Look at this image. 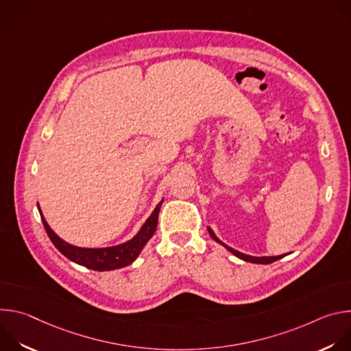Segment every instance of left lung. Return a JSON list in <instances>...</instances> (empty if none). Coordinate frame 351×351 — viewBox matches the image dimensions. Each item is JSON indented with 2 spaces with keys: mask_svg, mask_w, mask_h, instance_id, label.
Wrapping results in <instances>:
<instances>
[{
  "mask_svg": "<svg viewBox=\"0 0 351 351\" xmlns=\"http://www.w3.org/2000/svg\"><path fill=\"white\" fill-rule=\"evenodd\" d=\"M207 229H208V233H210V236L217 241V243H219L221 245H223L228 252H230L234 257H237V258H240V260H243V261H247V263H253V264H271V263H274V261H278V260H280V258H283V257H286L287 254H290V253H287V254H280V256H269V257H254V256H248V254H244V253H240V252H237V250H234V248H232L230 245H228V244H225L221 239H218L217 237V234L214 233V230L210 228V226H207Z\"/></svg>",
  "mask_w": 351,
  "mask_h": 351,
  "instance_id": "obj_1",
  "label": "left lung"
}]
</instances>
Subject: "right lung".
<instances>
[{
    "instance_id": "1",
    "label": "right lung",
    "mask_w": 351,
    "mask_h": 351,
    "mask_svg": "<svg viewBox=\"0 0 351 351\" xmlns=\"http://www.w3.org/2000/svg\"><path fill=\"white\" fill-rule=\"evenodd\" d=\"M162 203H164V198L157 204L152 215L147 218V221L143 223L140 230L130 240L117 245L97 247V248L73 245L65 241L64 239H61L47 223L38 204L37 207L49 240H51L53 244L60 250L61 254H64L71 261L93 271H114V269H119L130 265L138 257V254L141 253V250L148 243V240L154 236L157 230L158 214Z\"/></svg>"
}]
</instances>
